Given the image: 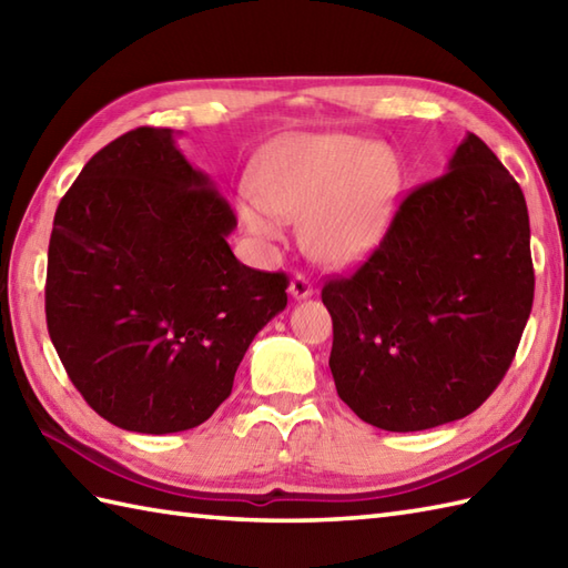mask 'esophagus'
Returning <instances> with one entry per match:
<instances>
[{
	"label": "esophagus",
	"instance_id": "34e87169",
	"mask_svg": "<svg viewBox=\"0 0 568 568\" xmlns=\"http://www.w3.org/2000/svg\"><path fill=\"white\" fill-rule=\"evenodd\" d=\"M291 295L295 300H307L315 295V285H312L305 275H295L291 281Z\"/></svg>",
	"mask_w": 568,
	"mask_h": 568
}]
</instances>
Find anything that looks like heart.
<instances>
[{"instance_id":"heart-1","label":"heart","mask_w":568,"mask_h":568,"mask_svg":"<svg viewBox=\"0 0 568 568\" xmlns=\"http://www.w3.org/2000/svg\"><path fill=\"white\" fill-rule=\"evenodd\" d=\"M403 190L395 155L352 134H300L271 149L256 171V192H241V226L277 244L285 222H303L312 258L348 265L381 244Z\"/></svg>"}]
</instances>
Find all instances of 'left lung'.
I'll return each mask as SVG.
<instances>
[{
	"mask_svg": "<svg viewBox=\"0 0 568 568\" xmlns=\"http://www.w3.org/2000/svg\"><path fill=\"white\" fill-rule=\"evenodd\" d=\"M532 297L523 190L466 134L446 173L409 192L373 256L324 285L336 393L388 432L462 419L510 368Z\"/></svg>",
	"mask_w": 568,
	"mask_h": 568,
	"instance_id": "8db88e82",
	"label": "left lung"
}]
</instances>
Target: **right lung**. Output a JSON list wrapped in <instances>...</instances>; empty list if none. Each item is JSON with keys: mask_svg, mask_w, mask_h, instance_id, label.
Instances as JSON below:
<instances>
[{"mask_svg": "<svg viewBox=\"0 0 568 568\" xmlns=\"http://www.w3.org/2000/svg\"><path fill=\"white\" fill-rule=\"evenodd\" d=\"M178 131L141 126L94 153L48 244V334L94 413L126 432L210 419L248 344L287 305L283 273L241 263L236 216Z\"/></svg>", "mask_w": 568, "mask_h": 568, "instance_id": "obj_1", "label": "right lung"}]
</instances>
